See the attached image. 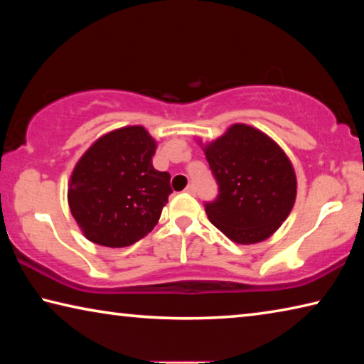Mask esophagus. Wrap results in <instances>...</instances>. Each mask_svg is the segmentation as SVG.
Instances as JSON below:
<instances>
[{"label": "esophagus", "instance_id": "esophagus-1", "mask_svg": "<svg viewBox=\"0 0 364 364\" xmlns=\"http://www.w3.org/2000/svg\"><path fill=\"white\" fill-rule=\"evenodd\" d=\"M184 191H186V193H188V194H191V196H194V194H196V186H194V184H188V186H186V189H184Z\"/></svg>", "mask_w": 364, "mask_h": 364}]
</instances>
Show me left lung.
<instances>
[{
  "label": "left lung",
  "mask_w": 364,
  "mask_h": 364,
  "mask_svg": "<svg viewBox=\"0 0 364 364\" xmlns=\"http://www.w3.org/2000/svg\"><path fill=\"white\" fill-rule=\"evenodd\" d=\"M218 183L208 220L236 244H257L278 231L297 196V178L276 141L245 123L200 144Z\"/></svg>",
  "instance_id": "1"
}]
</instances>
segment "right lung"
Returning <instances> with one entry per match:
<instances>
[{"label":"right lung","mask_w":364,"mask_h":364,"mask_svg":"<svg viewBox=\"0 0 364 364\" xmlns=\"http://www.w3.org/2000/svg\"><path fill=\"white\" fill-rule=\"evenodd\" d=\"M157 141L144 127L97 138L73 168L67 200L88 241L127 247L154 230L171 194L170 175L152 167Z\"/></svg>","instance_id":"1"}]
</instances>
